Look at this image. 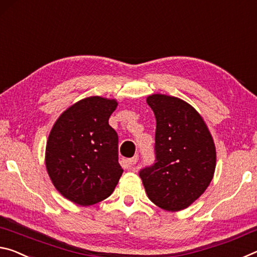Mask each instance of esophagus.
<instances>
[{
  "label": "esophagus",
  "instance_id": "1",
  "mask_svg": "<svg viewBox=\"0 0 257 257\" xmlns=\"http://www.w3.org/2000/svg\"><path fill=\"white\" fill-rule=\"evenodd\" d=\"M138 161H139L138 156H134L133 158H130V159H127V165L131 168H133L134 165H136V164L138 163Z\"/></svg>",
  "mask_w": 257,
  "mask_h": 257
}]
</instances>
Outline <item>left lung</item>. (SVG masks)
<instances>
[{
	"mask_svg": "<svg viewBox=\"0 0 257 257\" xmlns=\"http://www.w3.org/2000/svg\"><path fill=\"white\" fill-rule=\"evenodd\" d=\"M147 103L156 118L155 163L139 175L149 199L166 211L187 208L213 179L216 151L207 126L186 101L153 94Z\"/></svg>",
	"mask_w": 257,
	"mask_h": 257,
	"instance_id": "8db88e82",
	"label": "left lung"
}]
</instances>
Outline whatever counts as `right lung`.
Returning <instances> with one entry per match:
<instances>
[{
  "label": "right lung",
  "mask_w": 257,
  "mask_h": 257,
  "mask_svg": "<svg viewBox=\"0 0 257 257\" xmlns=\"http://www.w3.org/2000/svg\"><path fill=\"white\" fill-rule=\"evenodd\" d=\"M115 100L90 96L73 104L53 125L45 164L57 190L73 203L89 206L108 198L123 174L118 136L108 120Z\"/></svg>",
  "instance_id": "add662e5"
}]
</instances>
